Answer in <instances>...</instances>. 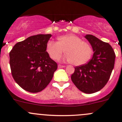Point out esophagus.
Here are the masks:
<instances>
[{"label":"esophagus","mask_w":122,"mask_h":122,"mask_svg":"<svg viewBox=\"0 0 122 122\" xmlns=\"http://www.w3.org/2000/svg\"><path fill=\"white\" fill-rule=\"evenodd\" d=\"M58 67L59 68H64V67H65L64 66H62V65H60L59 64L58 66Z\"/></svg>","instance_id":"obj_1"}]
</instances>
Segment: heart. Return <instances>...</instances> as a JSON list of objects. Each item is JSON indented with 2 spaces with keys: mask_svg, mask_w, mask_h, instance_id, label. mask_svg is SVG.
<instances>
[{
  "mask_svg": "<svg viewBox=\"0 0 122 122\" xmlns=\"http://www.w3.org/2000/svg\"><path fill=\"white\" fill-rule=\"evenodd\" d=\"M58 40H50L46 44V52L52 60H58L64 51L67 54L62 60L72 62L75 66L84 64L90 59L93 52L92 47L78 36L68 34L60 36Z\"/></svg>",
  "mask_w": 122,
  "mask_h": 122,
  "instance_id": "b5f03b06",
  "label": "heart"
}]
</instances>
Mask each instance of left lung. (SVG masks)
Instances as JSON below:
<instances>
[{
  "mask_svg": "<svg viewBox=\"0 0 122 122\" xmlns=\"http://www.w3.org/2000/svg\"><path fill=\"white\" fill-rule=\"evenodd\" d=\"M93 48V57L88 63L75 68L71 80L81 92L92 94L105 86L114 68L115 53L110 44L92 35L84 36Z\"/></svg>",
  "mask_w": 122,
  "mask_h": 122,
  "instance_id": "1",
  "label": "left lung"
}]
</instances>
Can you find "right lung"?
Segmentation results:
<instances>
[{
  "mask_svg": "<svg viewBox=\"0 0 122 122\" xmlns=\"http://www.w3.org/2000/svg\"><path fill=\"white\" fill-rule=\"evenodd\" d=\"M52 35L38 34L16 44L9 53L11 72L20 87L30 93L44 89L51 81L57 64L46 51Z\"/></svg>",
  "mask_w": 122,
  "mask_h": 122,
  "instance_id": "add662e5",
  "label": "right lung"
}]
</instances>
